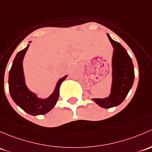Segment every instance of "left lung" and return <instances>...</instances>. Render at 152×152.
<instances>
[{"mask_svg": "<svg viewBox=\"0 0 152 152\" xmlns=\"http://www.w3.org/2000/svg\"><path fill=\"white\" fill-rule=\"evenodd\" d=\"M107 36L114 48L111 93L107 97L92 100L102 108H110L117 106L124 101L132 87L135 73L132 61L125 49L119 42L113 40L109 35Z\"/></svg>", "mask_w": 152, "mask_h": 152, "instance_id": "1", "label": "left lung"}]
</instances>
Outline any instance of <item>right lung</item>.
I'll return each instance as SVG.
<instances>
[{"mask_svg":"<svg viewBox=\"0 0 152 152\" xmlns=\"http://www.w3.org/2000/svg\"><path fill=\"white\" fill-rule=\"evenodd\" d=\"M31 42L30 41L29 43ZM30 44L19 52L13 61L9 74V89L13 100L22 110L32 116L43 115L50 111L57 103L60 87L68 75L57 81L52 95L47 98H40L28 88L23 71V59Z\"/></svg>","mask_w":152,"mask_h":152,"instance_id":"obj_1","label":"right lung"}]
</instances>
